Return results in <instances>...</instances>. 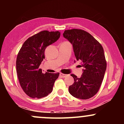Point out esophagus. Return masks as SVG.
<instances>
[{
	"label": "esophagus",
	"mask_w": 124,
	"mask_h": 124,
	"mask_svg": "<svg viewBox=\"0 0 124 124\" xmlns=\"http://www.w3.org/2000/svg\"><path fill=\"white\" fill-rule=\"evenodd\" d=\"M59 75H60V76L62 77V78H65V77L66 76V75H65V74H63V73H60L59 74Z\"/></svg>",
	"instance_id": "obj_1"
}]
</instances>
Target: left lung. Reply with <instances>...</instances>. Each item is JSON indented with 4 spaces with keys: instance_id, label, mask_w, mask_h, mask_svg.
Returning <instances> with one entry per match:
<instances>
[{
    "instance_id": "1",
    "label": "left lung",
    "mask_w": 124,
    "mask_h": 124,
    "mask_svg": "<svg viewBox=\"0 0 124 124\" xmlns=\"http://www.w3.org/2000/svg\"><path fill=\"white\" fill-rule=\"evenodd\" d=\"M63 35L72 44L75 60L82 61L84 68L80 78L71 75L75 82L69 87V92L78 99H89L99 92L106 70L103 46L90 34L82 30H65Z\"/></svg>"
}]
</instances>
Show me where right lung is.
I'll return each instance as SVG.
<instances>
[{
    "label": "right lung",
    "mask_w": 124,
    "mask_h": 124,
    "mask_svg": "<svg viewBox=\"0 0 124 124\" xmlns=\"http://www.w3.org/2000/svg\"><path fill=\"white\" fill-rule=\"evenodd\" d=\"M59 31H42L28 38L18 52L16 70L20 86L31 98L41 99L52 92L59 73H43L39 66L45 58V49L60 37Z\"/></svg>",
    "instance_id": "right-lung-1"
}]
</instances>
